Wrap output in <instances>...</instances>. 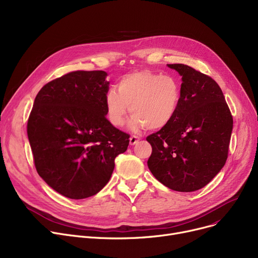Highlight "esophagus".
Masks as SVG:
<instances>
[{
  "instance_id": "1",
  "label": "esophagus",
  "mask_w": 258,
  "mask_h": 258,
  "mask_svg": "<svg viewBox=\"0 0 258 258\" xmlns=\"http://www.w3.org/2000/svg\"><path fill=\"white\" fill-rule=\"evenodd\" d=\"M138 141H139V138H138L137 136H135V135H133V136H131V138H130V144H131V145H135Z\"/></svg>"
}]
</instances>
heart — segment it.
Listing matches in <instances>:
<instances>
[{
	"instance_id": "b5f03b06",
	"label": "heart",
	"mask_w": 258,
	"mask_h": 258,
	"mask_svg": "<svg viewBox=\"0 0 258 258\" xmlns=\"http://www.w3.org/2000/svg\"><path fill=\"white\" fill-rule=\"evenodd\" d=\"M117 90L110 89L105 94L107 118L114 126H122L131 107L130 126L134 131L164 128L177 115L182 100L178 79L150 70L122 76Z\"/></svg>"
}]
</instances>
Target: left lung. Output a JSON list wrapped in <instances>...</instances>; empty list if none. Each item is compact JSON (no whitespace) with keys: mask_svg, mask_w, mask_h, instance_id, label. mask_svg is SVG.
Listing matches in <instances>:
<instances>
[{"mask_svg":"<svg viewBox=\"0 0 258 258\" xmlns=\"http://www.w3.org/2000/svg\"><path fill=\"white\" fill-rule=\"evenodd\" d=\"M167 66L182 76V100L170 123L146 137L153 148L147 165L172 190L196 191L225 165L233 118L214 79L187 64Z\"/></svg>","mask_w":258,"mask_h":258,"instance_id":"left-lung-1","label":"left lung"}]
</instances>
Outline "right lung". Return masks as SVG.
Wrapping results in <instances>:
<instances>
[{
  "instance_id": "1",
  "label": "right lung",
  "mask_w": 258,
  "mask_h": 258,
  "mask_svg": "<svg viewBox=\"0 0 258 258\" xmlns=\"http://www.w3.org/2000/svg\"><path fill=\"white\" fill-rule=\"evenodd\" d=\"M104 71H73L37 93L27 134L37 173L58 194L90 198L110 181L130 135L105 117Z\"/></svg>"
}]
</instances>
